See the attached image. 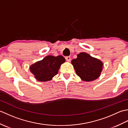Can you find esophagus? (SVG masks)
I'll list each match as a JSON object with an SVG mask.
<instances>
[{
    "instance_id": "obj_1",
    "label": "esophagus",
    "mask_w": 128,
    "mask_h": 128,
    "mask_svg": "<svg viewBox=\"0 0 128 128\" xmlns=\"http://www.w3.org/2000/svg\"><path fill=\"white\" fill-rule=\"evenodd\" d=\"M66 60L68 62H70V60H71V58H70V56H68L66 57Z\"/></svg>"
}]
</instances>
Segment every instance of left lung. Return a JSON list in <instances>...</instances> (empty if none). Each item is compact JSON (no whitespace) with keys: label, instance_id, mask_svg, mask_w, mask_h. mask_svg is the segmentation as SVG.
Listing matches in <instances>:
<instances>
[{"label":"left lung","instance_id":"1","mask_svg":"<svg viewBox=\"0 0 128 128\" xmlns=\"http://www.w3.org/2000/svg\"><path fill=\"white\" fill-rule=\"evenodd\" d=\"M77 56L72 60L76 74L84 81L97 79L102 72V62L85 52L79 53Z\"/></svg>","mask_w":128,"mask_h":128}]
</instances>
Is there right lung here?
Here are the masks:
<instances>
[{
  "mask_svg": "<svg viewBox=\"0 0 128 128\" xmlns=\"http://www.w3.org/2000/svg\"><path fill=\"white\" fill-rule=\"evenodd\" d=\"M65 62L66 59L62 56H48L42 60L31 65L30 69L37 80L47 81L51 80L54 76L58 74L61 64Z\"/></svg>",
  "mask_w": 128,
  "mask_h": 128,
  "instance_id": "1",
  "label": "right lung"
}]
</instances>
